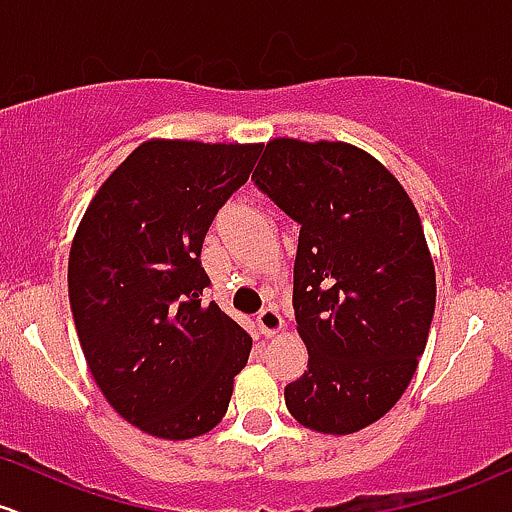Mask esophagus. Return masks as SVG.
<instances>
[{
	"mask_svg": "<svg viewBox=\"0 0 512 512\" xmlns=\"http://www.w3.org/2000/svg\"><path fill=\"white\" fill-rule=\"evenodd\" d=\"M257 325H260V333L265 335V338H274V335L284 328V318L279 316L277 308L267 306L257 313Z\"/></svg>",
	"mask_w": 512,
	"mask_h": 512,
	"instance_id": "esophagus-1",
	"label": "esophagus"
}]
</instances>
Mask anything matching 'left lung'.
<instances>
[{
  "label": "left lung",
  "instance_id": "obj_1",
  "mask_svg": "<svg viewBox=\"0 0 512 512\" xmlns=\"http://www.w3.org/2000/svg\"><path fill=\"white\" fill-rule=\"evenodd\" d=\"M299 223L296 330L308 372L284 389L308 430L352 435L411 384L435 313V265L411 196L376 157L340 140L274 138L252 174Z\"/></svg>",
  "mask_w": 512,
  "mask_h": 512
}]
</instances>
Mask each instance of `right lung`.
<instances>
[{"label":"right lung","instance_id":"add662e5","mask_svg":"<svg viewBox=\"0 0 512 512\" xmlns=\"http://www.w3.org/2000/svg\"><path fill=\"white\" fill-rule=\"evenodd\" d=\"M262 143L150 138L106 177L70 247L67 291L94 381L160 440H192L228 411L250 335L201 301V245Z\"/></svg>","mask_w":512,"mask_h":512}]
</instances>
